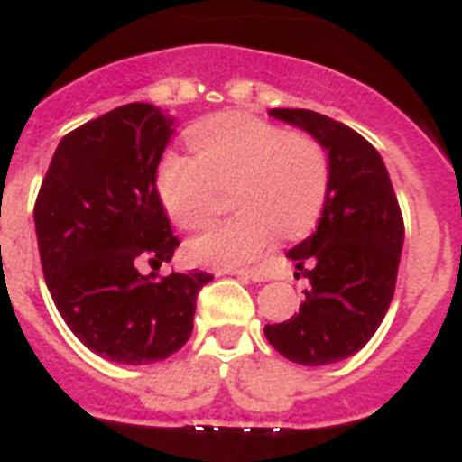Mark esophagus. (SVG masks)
<instances>
[{"mask_svg":"<svg viewBox=\"0 0 462 462\" xmlns=\"http://www.w3.org/2000/svg\"><path fill=\"white\" fill-rule=\"evenodd\" d=\"M239 279H251V281H263L264 274L260 270H235Z\"/></svg>","mask_w":462,"mask_h":462,"instance_id":"34e87169","label":"esophagus"}]
</instances>
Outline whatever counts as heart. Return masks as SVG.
<instances>
[{
	"label": "heart",
	"mask_w": 462,
	"mask_h": 462,
	"mask_svg": "<svg viewBox=\"0 0 462 462\" xmlns=\"http://www.w3.org/2000/svg\"><path fill=\"white\" fill-rule=\"evenodd\" d=\"M195 155L164 153L155 190L183 230H199L218 214L232 188L235 218L188 246L198 263L235 267L270 248L274 235L300 236L314 226L328 195V155L319 139L251 114H220L190 130Z\"/></svg>",
	"instance_id": "obj_1"
}]
</instances>
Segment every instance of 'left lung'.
I'll list each match as a JSON object with an SVG mask.
<instances>
[{"label":"left lung","mask_w":462,"mask_h":462,"mask_svg":"<svg viewBox=\"0 0 462 462\" xmlns=\"http://www.w3.org/2000/svg\"><path fill=\"white\" fill-rule=\"evenodd\" d=\"M270 116L314 134L330 158L319 227L288 251L309 281L300 311L264 326L272 346L300 365L344 360L370 342L393 302L404 220L386 164L365 136L309 109Z\"/></svg>","instance_id":"1"}]
</instances>
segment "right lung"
I'll return each instance as SVG.
<instances>
[{"label":"right lung","mask_w":462,"mask_h":462,"mask_svg":"<svg viewBox=\"0 0 462 462\" xmlns=\"http://www.w3.org/2000/svg\"><path fill=\"white\" fill-rule=\"evenodd\" d=\"M174 118L132 102L58 143L34 202L46 286L90 351L127 365L164 360L190 339L207 272H171L179 236L155 190ZM154 270L143 275L141 267Z\"/></svg>","instance_id":"1"}]
</instances>
